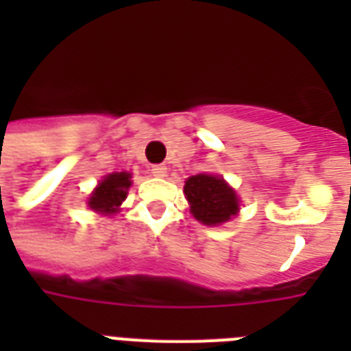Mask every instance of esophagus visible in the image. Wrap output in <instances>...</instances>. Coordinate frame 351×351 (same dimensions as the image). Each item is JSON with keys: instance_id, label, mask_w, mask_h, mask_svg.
<instances>
[{"instance_id": "esophagus-1", "label": "esophagus", "mask_w": 351, "mask_h": 351, "mask_svg": "<svg viewBox=\"0 0 351 351\" xmlns=\"http://www.w3.org/2000/svg\"><path fill=\"white\" fill-rule=\"evenodd\" d=\"M151 173H153L154 176H165L167 175V167H165L164 164H158V165H153V169H151Z\"/></svg>"}]
</instances>
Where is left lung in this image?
<instances>
[{
  "label": "left lung",
  "mask_w": 351,
  "mask_h": 351,
  "mask_svg": "<svg viewBox=\"0 0 351 351\" xmlns=\"http://www.w3.org/2000/svg\"><path fill=\"white\" fill-rule=\"evenodd\" d=\"M191 213L206 226H219L239 211V198L220 176L195 175L184 186Z\"/></svg>",
  "instance_id": "1"
}]
</instances>
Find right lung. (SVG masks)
<instances>
[{
  "instance_id": "obj_1",
  "label": "right lung",
  "mask_w": 351,
  "mask_h": 351,
  "mask_svg": "<svg viewBox=\"0 0 351 351\" xmlns=\"http://www.w3.org/2000/svg\"><path fill=\"white\" fill-rule=\"evenodd\" d=\"M129 186H131L129 173H112L106 176L100 182V186L96 187L95 193L90 195L89 208L104 215L117 213L120 204L125 200Z\"/></svg>"
}]
</instances>
